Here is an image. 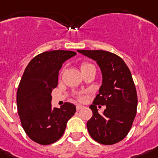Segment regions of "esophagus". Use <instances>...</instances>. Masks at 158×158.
<instances>
[{
    "label": "esophagus",
    "mask_w": 158,
    "mask_h": 158,
    "mask_svg": "<svg viewBox=\"0 0 158 158\" xmlns=\"http://www.w3.org/2000/svg\"><path fill=\"white\" fill-rule=\"evenodd\" d=\"M83 108V106H77V110H81V109Z\"/></svg>",
    "instance_id": "esophagus-1"
}]
</instances>
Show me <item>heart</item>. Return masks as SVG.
Returning <instances> with one entry per match:
<instances>
[{
	"label": "heart",
	"mask_w": 158,
	"mask_h": 158,
	"mask_svg": "<svg viewBox=\"0 0 158 158\" xmlns=\"http://www.w3.org/2000/svg\"><path fill=\"white\" fill-rule=\"evenodd\" d=\"M91 67H94V65L91 64V63H90V62H82V63H81V73L86 70V69H88V68H91ZM78 99H79V100H83V97L82 96H79Z\"/></svg>",
	"instance_id": "1"
}]
</instances>
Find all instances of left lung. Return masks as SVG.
Returning <instances> with one entry per match:
<instances>
[{
  "instance_id": "left-lung-1",
  "label": "left lung",
  "mask_w": 158,
  "mask_h": 158,
  "mask_svg": "<svg viewBox=\"0 0 158 158\" xmlns=\"http://www.w3.org/2000/svg\"><path fill=\"white\" fill-rule=\"evenodd\" d=\"M97 62L102 73L99 94L90 106L92 117L86 126L90 137L99 143L112 145L123 140L136 116L138 96L131 73L118 55L104 50H77ZM106 105L102 115L96 106Z\"/></svg>"
}]
</instances>
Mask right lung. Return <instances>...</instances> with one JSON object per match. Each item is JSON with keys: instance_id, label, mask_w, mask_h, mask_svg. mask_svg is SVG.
Wrapping results in <instances>:
<instances>
[{"instance_id": "1", "label": "right lung", "mask_w": 158, "mask_h": 158, "mask_svg": "<svg viewBox=\"0 0 158 158\" xmlns=\"http://www.w3.org/2000/svg\"><path fill=\"white\" fill-rule=\"evenodd\" d=\"M76 54L66 50L44 52L29 62L22 76L17 90L18 114L24 132L37 143L57 141L75 114L76 106L68 102L52 108L51 93L57 87L62 63Z\"/></svg>"}]
</instances>
